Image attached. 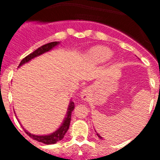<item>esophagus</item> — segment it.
<instances>
[{
	"mask_svg": "<svg viewBox=\"0 0 160 160\" xmlns=\"http://www.w3.org/2000/svg\"><path fill=\"white\" fill-rule=\"evenodd\" d=\"M89 95H90V89H89L88 87H87V88H85L84 90L82 91L81 98L83 100H87L88 99Z\"/></svg>",
	"mask_w": 160,
	"mask_h": 160,
	"instance_id": "obj_1",
	"label": "esophagus"
}]
</instances>
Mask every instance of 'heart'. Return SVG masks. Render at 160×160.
I'll return each instance as SVG.
<instances>
[{
    "mask_svg": "<svg viewBox=\"0 0 160 160\" xmlns=\"http://www.w3.org/2000/svg\"><path fill=\"white\" fill-rule=\"evenodd\" d=\"M111 51L109 48L97 46L90 50V56L97 61H105L111 57Z\"/></svg>",
    "mask_w": 160,
    "mask_h": 160,
    "instance_id": "heart-1",
    "label": "heart"
}]
</instances>
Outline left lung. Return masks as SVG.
Here are the masks:
<instances>
[{"instance_id": "left-lung-1", "label": "left lung", "mask_w": 160, "mask_h": 160, "mask_svg": "<svg viewBox=\"0 0 160 160\" xmlns=\"http://www.w3.org/2000/svg\"><path fill=\"white\" fill-rule=\"evenodd\" d=\"M97 135H98V138H102L101 136H100L99 135H98V134H97Z\"/></svg>"}]
</instances>
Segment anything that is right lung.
Returning <instances> with one entry per match:
<instances>
[{"label":"right lung","mask_w":160,"mask_h":160,"mask_svg":"<svg viewBox=\"0 0 160 160\" xmlns=\"http://www.w3.org/2000/svg\"><path fill=\"white\" fill-rule=\"evenodd\" d=\"M58 43H59L58 42H53L41 46V47H39L38 49H37L35 51H33L32 53H31L30 54L26 56L25 58L22 59V62H20L18 67H20V66H22V65L25 64V63L29 62L31 59L34 58L38 57V56H39V55L42 54V53H46V52L49 51V50L53 49L54 46L58 45ZM73 109H74V103H73V102H70V106H69V108H68V111H67V114H66V118L64 119V122H62V126H61L60 128H59L57 131H54V132L52 133V134H50V135H32V134H30V133L28 132V131H25V130H24V131H25V133H26V134H27L30 138H32V139H34V140L38 141V142H43V143L45 144L56 143L57 142H58V141L62 139L63 137H64L65 135H66V133L67 132L69 128H70V120H71V114H72V111H73Z\"/></svg>","instance_id":"1"}]
</instances>
